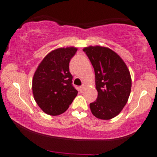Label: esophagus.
I'll use <instances>...</instances> for the list:
<instances>
[{
	"mask_svg": "<svg viewBox=\"0 0 157 157\" xmlns=\"http://www.w3.org/2000/svg\"><path fill=\"white\" fill-rule=\"evenodd\" d=\"M84 90H85V86H84V85L81 86L80 87H79V91H80L81 93L83 92Z\"/></svg>",
	"mask_w": 157,
	"mask_h": 157,
	"instance_id": "obj_1",
	"label": "esophagus"
}]
</instances>
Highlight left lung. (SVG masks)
Instances as JSON below:
<instances>
[{
    "label": "left lung",
    "instance_id": "left-lung-1",
    "mask_svg": "<svg viewBox=\"0 0 157 157\" xmlns=\"http://www.w3.org/2000/svg\"><path fill=\"white\" fill-rule=\"evenodd\" d=\"M94 69L97 99L90 103L93 115L110 120L121 112L131 91L132 80L120 56L107 47H88L83 49Z\"/></svg>",
    "mask_w": 157,
    "mask_h": 157
}]
</instances>
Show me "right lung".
Here are the masks:
<instances>
[{"label": "right lung", "mask_w": 157, "mask_h": 157, "mask_svg": "<svg viewBox=\"0 0 157 157\" xmlns=\"http://www.w3.org/2000/svg\"><path fill=\"white\" fill-rule=\"evenodd\" d=\"M74 47L51 52L38 66L33 79V92L40 108L47 114L64 113L78 91L72 84L69 62L76 53Z\"/></svg>", "instance_id": "1"}]
</instances>
